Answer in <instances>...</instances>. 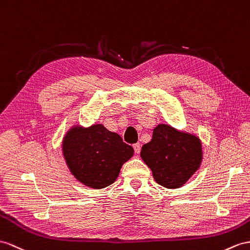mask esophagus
I'll return each instance as SVG.
<instances>
[{
  "instance_id": "obj_1",
  "label": "esophagus",
  "mask_w": 250,
  "mask_h": 250,
  "mask_svg": "<svg viewBox=\"0 0 250 250\" xmlns=\"http://www.w3.org/2000/svg\"><path fill=\"white\" fill-rule=\"evenodd\" d=\"M133 149H135V153L136 154H139L140 150H141V145H140L139 143L133 144Z\"/></svg>"
}]
</instances>
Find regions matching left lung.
Instances as JSON below:
<instances>
[{"label":"left lung","instance_id":"left-lung-1","mask_svg":"<svg viewBox=\"0 0 250 250\" xmlns=\"http://www.w3.org/2000/svg\"><path fill=\"white\" fill-rule=\"evenodd\" d=\"M141 158L153 172L158 185L167 188L184 186L202 162V143L195 136L161 124L150 142L142 146Z\"/></svg>","mask_w":250,"mask_h":250}]
</instances>
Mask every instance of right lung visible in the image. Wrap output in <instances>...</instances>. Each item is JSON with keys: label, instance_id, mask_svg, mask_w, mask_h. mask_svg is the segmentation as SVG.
Instances as JSON below:
<instances>
[{"label": "right lung", "instance_id": "right-lung-1", "mask_svg": "<svg viewBox=\"0 0 250 250\" xmlns=\"http://www.w3.org/2000/svg\"><path fill=\"white\" fill-rule=\"evenodd\" d=\"M62 150L71 173L93 188L113 184L123 163L133 155L130 145L101 124L73 128L63 139Z\"/></svg>", "mask_w": 250, "mask_h": 250}]
</instances>
